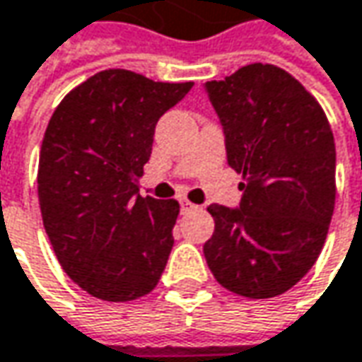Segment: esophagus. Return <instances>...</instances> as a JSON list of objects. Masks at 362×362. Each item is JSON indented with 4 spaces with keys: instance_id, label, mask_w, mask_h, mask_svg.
<instances>
[{
    "instance_id": "esophagus-1",
    "label": "esophagus",
    "mask_w": 362,
    "mask_h": 362,
    "mask_svg": "<svg viewBox=\"0 0 362 362\" xmlns=\"http://www.w3.org/2000/svg\"><path fill=\"white\" fill-rule=\"evenodd\" d=\"M197 209V204H192V202H188V200H180V211L182 212H190Z\"/></svg>"
}]
</instances>
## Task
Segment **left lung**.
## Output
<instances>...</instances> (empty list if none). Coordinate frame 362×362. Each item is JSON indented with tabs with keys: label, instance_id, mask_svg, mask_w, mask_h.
Returning <instances> with one entry per match:
<instances>
[{
	"label": "left lung",
	"instance_id": "obj_1",
	"mask_svg": "<svg viewBox=\"0 0 362 362\" xmlns=\"http://www.w3.org/2000/svg\"><path fill=\"white\" fill-rule=\"evenodd\" d=\"M206 90L243 198L239 209H206L214 233L204 257L228 291L275 298L322 251L337 198L334 135L314 95L274 64H247Z\"/></svg>",
	"mask_w": 362,
	"mask_h": 362
}]
</instances>
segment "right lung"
<instances>
[{"label":"right lung","instance_id":"1","mask_svg":"<svg viewBox=\"0 0 362 362\" xmlns=\"http://www.w3.org/2000/svg\"><path fill=\"white\" fill-rule=\"evenodd\" d=\"M194 83L109 69L60 101L38 164L42 223L72 281L105 302L150 293L164 272L178 200L137 194L158 119Z\"/></svg>","mask_w":362,"mask_h":362}]
</instances>
